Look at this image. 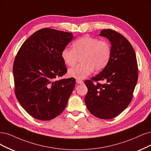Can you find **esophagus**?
Segmentation results:
<instances>
[{"label":"esophagus","instance_id":"esophagus-1","mask_svg":"<svg viewBox=\"0 0 151 151\" xmlns=\"http://www.w3.org/2000/svg\"><path fill=\"white\" fill-rule=\"evenodd\" d=\"M76 82L78 83V84H83V81H82L81 80H79V79H76Z\"/></svg>","mask_w":151,"mask_h":151}]
</instances>
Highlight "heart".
Masks as SVG:
<instances>
[{
	"mask_svg": "<svg viewBox=\"0 0 151 151\" xmlns=\"http://www.w3.org/2000/svg\"><path fill=\"white\" fill-rule=\"evenodd\" d=\"M73 49L65 47L61 57L65 65L74 66L81 57V64L68 70V75L77 79H84L91 74L94 69L103 70L111 58L109 43L104 40L85 35L76 39L72 43Z\"/></svg>",
	"mask_w": 151,
	"mask_h": 151,
	"instance_id": "b5f03b06",
	"label": "heart"
}]
</instances>
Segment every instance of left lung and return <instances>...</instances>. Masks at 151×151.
Instances as JSON below:
<instances>
[{"label":"left lung","mask_w":151,"mask_h":151,"mask_svg":"<svg viewBox=\"0 0 151 151\" xmlns=\"http://www.w3.org/2000/svg\"><path fill=\"white\" fill-rule=\"evenodd\" d=\"M99 35L111 42V58L98 75L85 81L88 88L85 101L93 115L109 119L119 115L131 103L138 78L137 63L134 50L124 36L111 29L101 30ZM98 81L105 83H93Z\"/></svg>","instance_id":"obj_1"}]
</instances>
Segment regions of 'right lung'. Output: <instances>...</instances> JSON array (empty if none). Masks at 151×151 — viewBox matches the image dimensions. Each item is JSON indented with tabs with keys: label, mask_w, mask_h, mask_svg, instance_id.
Listing matches in <instances>:
<instances>
[{
	"label": "right lung",
	"mask_w": 151,
	"mask_h": 151,
	"mask_svg": "<svg viewBox=\"0 0 151 151\" xmlns=\"http://www.w3.org/2000/svg\"><path fill=\"white\" fill-rule=\"evenodd\" d=\"M72 33L45 28L22 44L14 60L15 93L22 107L33 118L51 120L65 109L75 86L70 78L55 81L67 72L61 52Z\"/></svg>",
	"instance_id": "add662e5"
}]
</instances>
